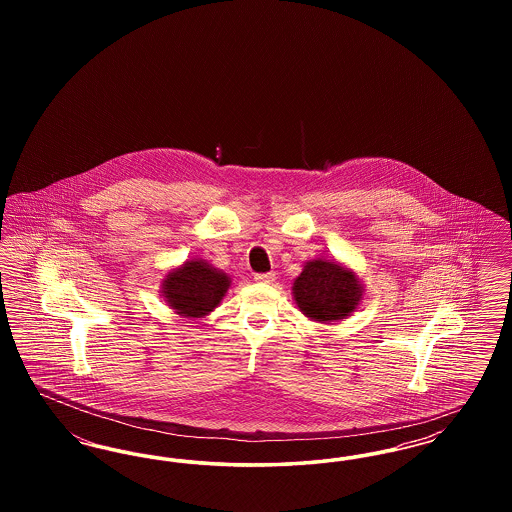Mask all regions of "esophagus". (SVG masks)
Masks as SVG:
<instances>
[{
    "mask_svg": "<svg viewBox=\"0 0 512 512\" xmlns=\"http://www.w3.org/2000/svg\"><path fill=\"white\" fill-rule=\"evenodd\" d=\"M276 280L274 272H267V274H255V282L259 284H272Z\"/></svg>",
    "mask_w": 512,
    "mask_h": 512,
    "instance_id": "34e87169",
    "label": "esophagus"
}]
</instances>
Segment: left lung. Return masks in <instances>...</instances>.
<instances>
[{"mask_svg":"<svg viewBox=\"0 0 512 512\" xmlns=\"http://www.w3.org/2000/svg\"><path fill=\"white\" fill-rule=\"evenodd\" d=\"M292 295L301 315L318 324H334L359 309L365 284L353 268L317 257L307 261L293 280Z\"/></svg>","mask_w":512,"mask_h":512,"instance_id":"obj_1","label":"left lung"}]
</instances>
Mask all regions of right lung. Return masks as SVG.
<instances>
[{
  "mask_svg": "<svg viewBox=\"0 0 512 512\" xmlns=\"http://www.w3.org/2000/svg\"><path fill=\"white\" fill-rule=\"evenodd\" d=\"M232 278L205 259H188L161 280L163 301L176 315L203 318L213 313L230 290Z\"/></svg>",
  "mask_w": 512,
  "mask_h": 512,
  "instance_id": "obj_1",
  "label": "right lung"
}]
</instances>
